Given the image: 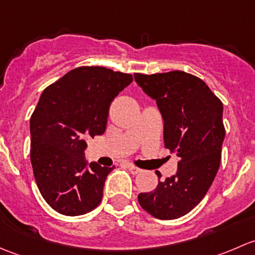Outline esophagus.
Returning <instances> with one entry per match:
<instances>
[{
  "label": "esophagus",
  "instance_id": "obj_1",
  "mask_svg": "<svg viewBox=\"0 0 255 255\" xmlns=\"http://www.w3.org/2000/svg\"><path fill=\"white\" fill-rule=\"evenodd\" d=\"M127 168L132 174H139L140 171H142V169H139L138 166L133 165V164H130V163H127Z\"/></svg>",
  "mask_w": 255,
  "mask_h": 255
}]
</instances>
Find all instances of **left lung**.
<instances>
[{
	"label": "left lung",
	"instance_id": "left-lung-1",
	"mask_svg": "<svg viewBox=\"0 0 255 255\" xmlns=\"http://www.w3.org/2000/svg\"><path fill=\"white\" fill-rule=\"evenodd\" d=\"M134 80L156 101L165 148L179 156L175 175L159 181L154 191L140 192L138 201L153 217L175 220L200 204L220 168L223 105L205 81L185 71L134 74Z\"/></svg>",
	"mask_w": 255,
	"mask_h": 255
}]
</instances>
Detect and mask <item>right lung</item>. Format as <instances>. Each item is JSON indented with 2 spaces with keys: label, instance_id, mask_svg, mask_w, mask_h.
Masks as SVG:
<instances>
[{
  "label": "right lung",
  "instance_id": "add662e5",
  "mask_svg": "<svg viewBox=\"0 0 255 255\" xmlns=\"http://www.w3.org/2000/svg\"><path fill=\"white\" fill-rule=\"evenodd\" d=\"M132 81L130 74L80 66L43 91L30 117V163L43 199L56 212L85 215L101 202L115 166L87 165L86 139L104 134L111 102Z\"/></svg>",
  "mask_w": 255,
  "mask_h": 255
}]
</instances>
